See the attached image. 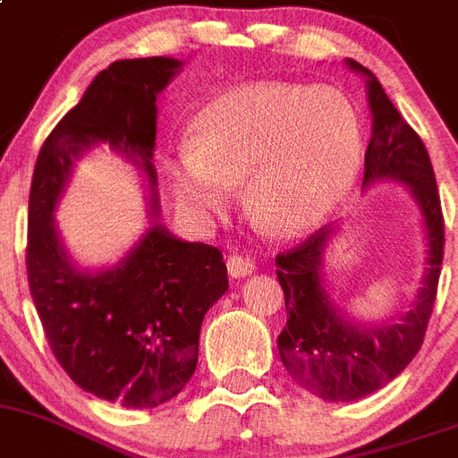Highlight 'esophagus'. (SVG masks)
Segmentation results:
<instances>
[{
    "mask_svg": "<svg viewBox=\"0 0 458 458\" xmlns=\"http://www.w3.org/2000/svg\"><path fill=\"white\" fill-rule=\"evenodd\" d=\"M228 274L233 278H242L246 276V274H251L253 267H256V262H253V258L249 256H242V253H233V256H228Z\"/></svg>",
    "mask_w": 458,
    "mask_h": 458,
    "instance_id": "34e87169",
    "label": "esophagus"
}]
</instances>
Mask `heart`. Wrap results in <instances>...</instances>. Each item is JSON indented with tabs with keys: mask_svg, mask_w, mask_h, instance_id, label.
<instances>
[{
	"mask_svg": "<svg viewBox=\"0 0 458 458\" xmlns=\"http://www.w3.org/2000/svg\"><path fill=\"white\" fill-rule=\"evenodd\" d=\"M361 122L336 87L256 82L202 108L189 152L170 170L177 205L193 218L218 214L246 174L260 224L297 233L318 224L355 182Z\"/></svg>",
	"mask_w": 458,
	"mask_h": 458,
	"instance_id": "1",
	"label": "heart"
}]
</instances>
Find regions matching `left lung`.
Returning <instances> with one entry per match:
<instances>
[{
    "label": "left lung",
    "instance_id": "obj_1",
    "mask_svg": "<svg viewBox=\"0 0 458 458\" xmlns=\"http://www.w3.org/2000/svg\"><path fill=\"white\" fill-rule=\"evenodd\" d=\"M369 78L373 135L364 154V182L399 180L408 184L424 216L428 260L412 309L399 320L350 323L329 304L320 265L332 228H320L276 256V276L285 295L288 323L278 334V352L288 373L325 401H357L385 387L412 361L424 344L433 313L445 251V218L431 158L420 135L401 117L376 75L348 59Z\"/></svg>",
    "mask_w": 458,
    "mask_h": 458
}]
</instances>
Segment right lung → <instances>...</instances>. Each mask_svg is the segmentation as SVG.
<instances>
[{
	"mask_svg": "<svg viewBox=\"0 0 458 458\" xmlns=\"http://www.w3.org/2000/svg\"><path fill=\"white\" fill-rule=\"evenodd\" d=\"M180 66L170 57L110 64L47 135L31 177L25 260L47 345L78 387L126 408H157L191 380L202 318L228 290L224 253L154 225L113 269L81 272L53 212L73 163L98 142L140 163L154 191L157 94Z\"/></svg>",
	"mask_w": 458,
	"mask_h": 458,
	"instance_id": "1",
	"label": "right lung"
}]
</instances>
